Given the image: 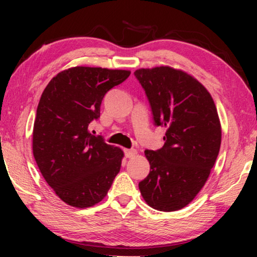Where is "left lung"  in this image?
Instances as JSON below:
<instances>
[{
  "mask_svg": "<svg viewBox=\"0 0 257 257\" xmlns=\"http://www.w3.org/2000/svg\"><path fill=\"white\" fill-rule=\"evenodd\" d=\"M130 73L75 66L55 76L42 93L34 122V158L48 185L69 206L99 203L120 171L122 150L91 131L90 122L99 118L105 93Z\"/></svg>",
  "mask_w": 257,
  "mask_h": 257,
  "instance_id": "1",
  "label": "left lung"
}]
</instances>
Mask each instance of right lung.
Here are the masks:
<instances>
[{
    "label": "right lung",
    "mask_w": 257,
    "mask_h": 257,
    "mask_svg": "<svg viewBox=\"0 0 257 257\" xmlns=\"http://www.w3.org/2000/svg\"><path fill=\"white\" fill-rule=\"evenodd\" d=\"M156 124L164 125V146L147 150L150 173L139 182L145 202L154 209L184 208L208 180L219 156L221 124L215 104L201 83L171 66L136 70Z\"/></svg>",
    "instance_id": "add662e5"
}]
</instances>
